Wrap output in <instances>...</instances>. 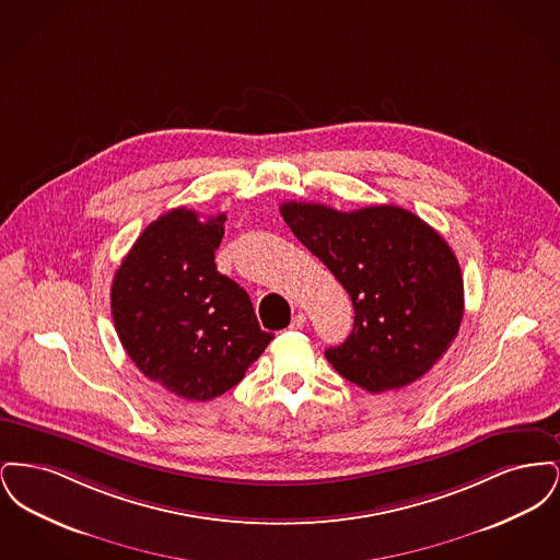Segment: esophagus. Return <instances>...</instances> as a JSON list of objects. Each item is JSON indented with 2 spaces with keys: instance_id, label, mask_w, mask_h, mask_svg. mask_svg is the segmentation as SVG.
<instances>
[{
  "instance_id": "esophagus-1",
  "label": "esophagus",
  "mask_w": 560,
  "mask_h": 560,
  "mask_svg": "<svg viewBox=\"0 0 560 560\" xmlns=\"http://www.w3.org/2000/svg\"><path fill=\"white\" fill-rule=\"evenodd\" d=\"M304 325H306V315H304V313H295L290 329H302Z\"/></svg>"
}]
</instances>
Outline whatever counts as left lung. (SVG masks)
<instances>
[{"mask_svg": "<svg viewBox=\"0 0 560 560\" xmlns=\"http://www.w3.org/2000/svg\"><path fill=\"white\" fill-rule=\"evenodd\" d=\"M279 210L352 300L350 336L325 350L334 370L370 393L430 372L464 317L462 270L447 241L397 206L338 212L288 201Z\"/></svg>", "mask_w": 560, "mask_h": 560, "instance_id": "left-lung-1", "label": "left lung"}]
</instances>
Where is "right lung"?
<instances>
[{
	"instance_id": "obj_1",
	"label": "right lung",
	"mask_w": 560,
	"mask_h": 560,
	"mask_svg": "<svg viewBox=\"0 0 560 560\" xmlns=\"http://www.w3.org/2000/svg\"><path fill=\"white\" fill-rule=\"evenodd\" d=\"M224 220L218 213L201 222L187 208L163 213L136 240L110 288L128 357L183 399L224 395L272 340L247 292L215 268Z\"/></svg>"
}]
</instances>
